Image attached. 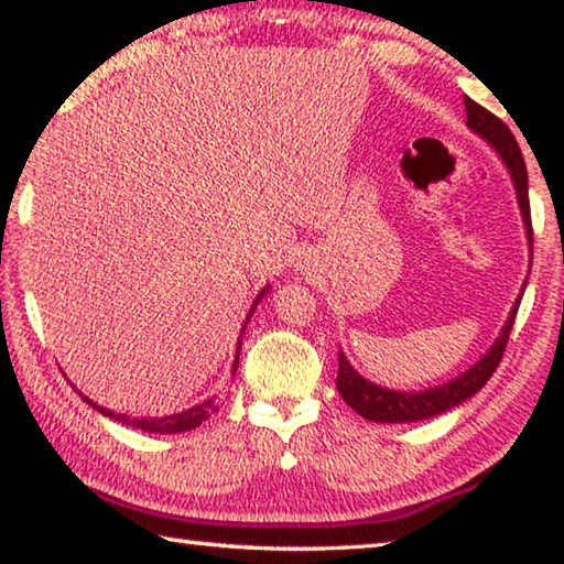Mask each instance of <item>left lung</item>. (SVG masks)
Instances as JSON below:
<instances>
[{
    "label": "left lung",
    "instance_id": "1",
    "mask_svg": "<svg viewBox=\"0 0 564 564\" xmlns=\"http://www.w3.org/2000/svg\"><path fill=\"white\" fill-rule=\"evenodd\" d=\"M465 109H467V129L477 134L479 140H485L492 147L495 154L500 156L505 170L510 172L517 207H520L522 225H524V237H528L530 247V267H532V217H530V192H528V167H524L522 152L517 147V140L512 137L510 129L497 119L492 112H487L485 107H479L475 99L465 97ZM528 288V280L522 284L520 297L514 300L510 315H507L505 325L497 335L490 349L477 359V362L459 372L452 380L424 387V390H390V387H382L377 382H369L349 362L347 355L339 349L337 352V390L343 394V400L352 408L357 414H362L369 422H382V424H404V422H422L432 420L437 414H445L449 410L459 408V404L467 402L469 397L477 394L490 380L492 372L500 365L507 337H510L512 322L517 315V307H520V300Z\"/></svg>",
    "mask_w": 564,
    "mask_h": 564
}]
</instances>
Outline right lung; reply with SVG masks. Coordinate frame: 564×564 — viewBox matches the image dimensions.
<instances>
[{
  "mask_svg": "<svg viewBox=\"0 0 564 564\" xmlns=\"http://www.w3.org/2000/svg\"><path fill=\"white\" fill-rule=\"evenodd\" d=\"M270 290H272L270 284H264V288L260 290V294H257L254 302H252V307H249V312H247L242 329H239L237 349H235V362H232L235 372H237V365H239V352H242V337H245V329H247V325H249V319H252V315H254L257 304H260V300H264V294L270 292ZM72 387H74V384H72ZM74 390H77V387H74ZM77 392H79V390H77ZM79 394H82V392H79ZM82 400H85L91 410H97L99 414H105V417L122 422V424H127V427L142 430V432H152V435H177V432H189V430L199 427L202 422L209 420L212 414H215V412L219 410V404H217V394H212V397H207V400H202L199 404H192V408L182 410V412L164 414V417H129V414H122V412L117 414V412H112V410L101 408V404H97L95 400H89L87 394H82Z\"/></svg>",
  "mask_w": 564,
  "mask_h": 564,
  "instance_id": "add662e5",
  "label": "right lung"
}]
</instances>
